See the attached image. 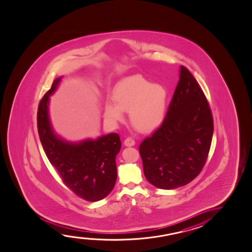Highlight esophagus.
I'll return each instance as SVG.
<instances>
[{
  "mask_svg": "<svg viewBox=\"0 0 252 252\" xmlns=\"http://www.w3.org/2000/svg\"><path fill=\"white\" fill-rule=\"evenodd\" d=\"M125 146L131 147L135 145V141H134L131 137H127L126 139L124 141Z\"/></svg>",
  "mask_w": 252,
  "mask_h": 252,
  "instance_id": "esophagus-1",
  "label": "esophagus"
}]
</instances>
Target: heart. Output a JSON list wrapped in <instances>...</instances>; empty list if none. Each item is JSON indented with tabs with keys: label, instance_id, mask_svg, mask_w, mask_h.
<instances>
[{
	"label": "heart",
	"instance_id": "b5f03b06",
	"mask_svg": "<svg viewBox=\"0 0 252 252\" xmlns=\"http://www.w3.org/2000/svg\"><path fill=\"white\" fill-rule=\"evenodd\" d=\"M113 102H107L103 116L110 124L129 119L134 127L143 132L152 131L160 126L166 113L168 92L163 85L151 83L141 75L123 78L115 84L111 94Z\"/></svg>",
	"mask_w": 252,
	"mask_h": 252
}]
</instances>
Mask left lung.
Instances as JSON below:
<instances>
[{"instance_id": "1", "label": "left lung", "mask_w": 252, "mask_h": 252, "mask_svg": "<svg viewBox=\"0 0 252 252\" xmlns=\"http://www.w3.org/2000/svg\"><path fill=\"white\" fill-rule=\"evenodd\" d=\"M212 135L213 119L205 94L189 69L180 66L160 127L140 144L147 180L162 189L189 184L205 165Z\"/></svg>"}]
</instances>
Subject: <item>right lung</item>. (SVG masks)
<instances>
[{
	"instance_id": "1",
	"label": "right lung",
	"mask_w": 252,
	"mask_h": 252,
	"mask_svg": "<svg viewBox=\"0 0 252 252\" xmlns=\"http://www.w3.org/2000/svg\"><path fill=\"white\" fill-rule=\"evenodd\" d=\"M61 75L41 100L37 112V128L41 145L50 163L63 182L87 201L105 198L117 179L115 158L122 148L118 134L109 133L78 142L64 139L57 133L51 122L50 96L62 81Z\"/></svg>"
}]
</instances>
